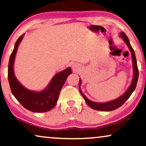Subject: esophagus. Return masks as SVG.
Returning a JSON list of instances; mask_svg holds the SVG:
<instances>
[{"label": "esophagus", "mask_w": 146, "mask_h": 146, "mask_svg": "<svg viewBox=\"0 0 146 146\" xmlns=\"http://www.w3.org/2000/svg\"><path fill=\"white\" fill-rule=\"evenodd\" d=\"M72 68L74 69V70L77 71L78 69V64H74L72 65Z\"/></svg>", "instance_id": "1"}]
</instances>
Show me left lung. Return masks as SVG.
<instances>
[{"instance_id": "8db88e82", "label": "left lung", "mask_w": 146, "mask_h": 146, "mask_svg": "<svg viewBox=\"0 0 146 146\" xmlns=\"http://www.w3.org/2000/svg\"><path fill=\"white\" fill-rule=\"evenodd\" d=\"M119 36L121 38L123 39V40L125 42V43L126 44V45L128 47L131 52V59H132V65H133V78L132 80H131V84L129 86L128 88L127 89V90L121 96H119L117 98L113 100H111L109 102H106L104 103H100V102H95L90 100L88 98H87L86 96L82 92L80 89V85L82 83L81 79H80L79 81V90L80 92V94L82 96L88 105L90 107L96 110H99V111H108L114 110L122 106L125 101L130 97L131 94L133 93V92L135 90V87H136L137 80H138L139 76V72L138 68H137V61H136V58H135V52L133 49L131 47V46L129 43V40L128 38L126 36V35L123 33V32H121L119 33Z\"/></svg>"}]
</instances>
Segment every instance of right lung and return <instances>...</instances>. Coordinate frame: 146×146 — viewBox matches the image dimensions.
I'll return each mask as SVG.
<instances>
[{
	"instance_id": "right-lung-1",
	"label": "right lung",
	"mask_w": 146,
	"mask_h": 146,
	"mask_svg": "<svg viewBox=\"0 0 146 146\" xmlns=\"http://www.w3.org/2000/svg\"><path fill=\"white\" fill-rule=\"evenodd\" d=\"M24 35L18 38L10 56L8 68V79L10 87L15 98L26 109L33 112H46L52 109L56 104L62 88L68 76L72 73V70L68 67L64 70L56 74L45 89L40 92L26 88L17 79L14 72L16 54Z\"/></svg>"
}]
</instances>
